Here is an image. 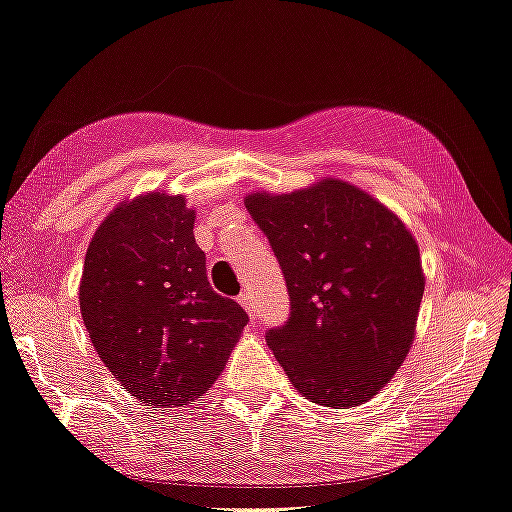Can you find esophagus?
<instances>
[{
    "mask_svg": "<svg viewBox=\"0 0 512 512\" xmlns=\"http://www.w3.org/2000/svg\"><path fill=\"white\" fill-rule=\"evenodd\" d=\"M239 303L243 305V308H246L248 317L255 322V319H257V305H255V296H253V292H250V289H243V292L239 294Z\"/></svg>",
    "mask_w": 512,
    "mask_h": 512,
    "instance_id": "1",
    "label": "esophagus"
}]
</instances>
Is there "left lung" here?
Wrapping results in <instances>:
<instances>
[{"instance_id":"left-lung-1","label":"left lung","mask_w":512,"mask_h":512,"mask_svg":"<svg viewBox=\"0 0 512 512\" xmlns=\"http://www.w3.org/2000/svg\"><path fill=\"white\" fill-rule=\"evenodd\" d=\"M289 292V319L266 333L303 398L333 409L368 402L409 354L425 276L395 213L342 179L246 197Z\"/></svg>"}]
</instances>
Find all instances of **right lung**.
<instances>
[{
	"mask_svg": "<svg viewBox=\"0 0 512 512\" xmlns=\"http://www.w3.org/2000/svg\"><path fill=\"white\" fill-rule=\"evenodd\" d=\"M183 195L121 202L98 227L80 280L82 322L114 379L140 402L181 407L207 393L248 315L216 294Z\"/></svg>",
	"mask_w": 512,
	"mask_h": 512,
	"instance_id": "1",
	"label": "right lung"
}]
</instances>
